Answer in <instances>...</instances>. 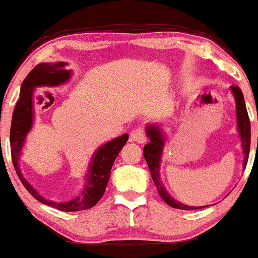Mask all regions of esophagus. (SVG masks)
<instances>
[{"label": "esophagus", "mask_w": 258, "mask_h": 258, "mask_svg": "<svg viewBox=\"0 0 258 258\" xmlns=\"http://www.w3.org/2000/svg\"><path fill=\"white\" fill-rule=\"evenodd\" d=\"M130 140H131V142H137V143L146 142L147 141L146 132H144L142 127H138V128H136L135 131H132V134L130 135Z\"/></svg>", "instance_id": "1"}]
</instances>
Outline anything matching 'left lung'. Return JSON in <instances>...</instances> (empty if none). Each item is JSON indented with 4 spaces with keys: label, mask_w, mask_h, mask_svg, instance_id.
I'll list each match as a JSON object with an SVG mask.
<instances>
[{
    "label": "left lung",
    "mask_w": 258,
    "mask_h": 258,
    "mask_svg": "<svg viewBox=\"0 0 258 258\" xmlns=\"http://www.w3.org/2000/svg\"><path fill=\"white\" fill-rule=\"evenodd\" d=\"M233 97L235 99V105H236V124L237 132L240 135L241 140V148L244 153V160H242V168H246V164L248 160V153H250V144H251V124L250 118H248L247 110H246L245 99L242 95L241 89L239 87L231 86L230 87ZM147 137L149 138V143L146 144L143 148L144 159L148 164L149 171H151L152 179L154 185L157 186L158 192L160 197L163 198L164 202L169 205L172 208L177 209H201L206 208L208 206H201V207H194V206H186L185 203H181L175 198L170 196L166 188L164 187L163 181L160 179V163L163 158L164 147L166 142V132L164 131V126L161 123H148L146 127Z\"/></svg>",
    "instance_id": "left-lung-1"
}]
</instances>
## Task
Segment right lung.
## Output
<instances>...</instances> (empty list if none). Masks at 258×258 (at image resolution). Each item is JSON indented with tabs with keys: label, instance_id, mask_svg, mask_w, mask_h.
Returning <instances> with one entry per match:
<instances>
[{
	"label": "right lung",
	"instance_id": "obj_1",
	"mask_svg": "<svg viewBox=\"0 0 258 258\" xmlns=\"http://www.w3.org/2000/svg\"><path fill=\"white\" fill-rule=\"evenodd\" d=\"M66 62H55V63H39L38 66L28 73L22 83L21 97L17 101L13 110L12 123H11V154H12L13 166L22 183L32 196L44 205L50 206L62 212H77L94 207L98 201L103 197L106 185L111 174L112 164L118 155L122 147L128 140V135L114 138L109 142L100 146L89 160V165L84 175L83 188L76 195L72 200L64 202H55L42 197L35 188L25 180L19 168L22 153L27 135L33 128L34 123V92L42 87H60L67 83L72 77V70H66Z\"/></svg>",
	"mask_w": 258,
	"mask_h": 258
}]
</instances>
